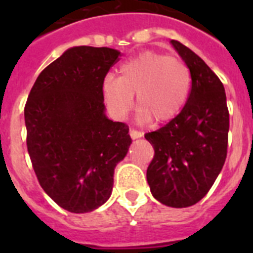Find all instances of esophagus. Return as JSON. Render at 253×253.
Returning <instances> with one entry per match:
<instances>
[{"instance_id": "obj_1", "label": "esophagus", "mask_w": 253, "mask_h": 253, "mask_svg": "<svg viewBox=\"0 0 253 253\" xmlns=\"http://www.w3.org/2000/svg\"><path fill=\"white\" fill-rule=\"evenodd\" d=\"M130 136L132 139H138V138H142L143 136V132L142 131L136 130V128H131L130 130Z\"/></svg>"}]
</instances>
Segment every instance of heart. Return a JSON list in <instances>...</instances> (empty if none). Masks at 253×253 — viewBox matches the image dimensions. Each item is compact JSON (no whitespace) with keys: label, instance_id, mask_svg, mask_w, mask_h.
<instances>
[{"label":"heart","instance_id":"b5f03b06","mask_svg":"<svg viewBox=\"0 0 253 253\" xmlns=\"http://www.w3.org/2000/svg\"><path fill=\"white\" fill-rule=\"evenodd\" d=\"M192 86V73L184 60L164 53L146 51L119 67V77L103 80L105 101L119 117L126 115L134 103L142 121L167 122L185 106Z\"/></svg>","mask_w":253,"mask_h":253}]
</instances>
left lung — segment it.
Listing matches in <instances>:
<instances>
[{"instance_id": "1", "label": "left lung", "mask_w": 253, "mask_h": 253, "mask_svg": "<svg viewBox=\"0 0 253 253\" xmlns=\"http://www.w3.org/2000/svg\"><path fill=\"white\" fill-rule=\"evenodd\" d=\"M172 44L190 69L192 87L180 114L144 135L155 151L147 181L163 205L188 208L208 194L223 168L230 114L219 77L186 45Z\"/></svg>"}]
</instances>
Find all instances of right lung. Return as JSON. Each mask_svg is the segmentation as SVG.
I'll list each match as a JSON object with an SVG mask.
<instances>
[{
  "mask_svg": "<svg viewBox=\"0 0 253 253\" xmlns=\"http://www.w3.org/2000/svg\"><path fill=\"white\" fill-rule=\"evenodd\" d=\"M119 55L107 47L67 49L42 71L25 105L34 172L43 190L71 212L106 202L115 166L132 142L126 123L105 115L103 80Z\"/></svg>",
  "mask_w": 253,
  "mask_h": 253,
  "instance_id": "1",
  "label": "right lung"
}]
</instances>
